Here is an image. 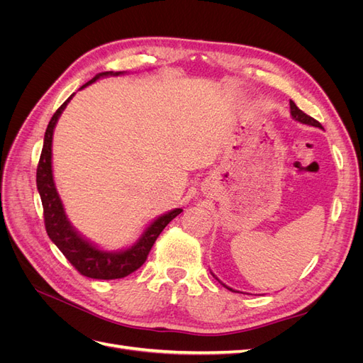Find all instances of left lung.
Segmentation results:
<instances>
[{
    "label": "left lung",
    "mask_w": 363,
    "mask_h": 363,
    "mask_svg": "<svg viewBox=\"0 0 363 363\" xmlns=\"http://www.w3.org/2000/svg\"><path fill=\"white\" fill-rule=\"evenodd\" d=\"M289 106H291V115H292V118L295 119V121H298V123H301V124H307V125H313V127H320V128H323V125L318 123L316 119H313L312 116H309V115H306L303 111H300L298 107H296V104L291 100L289 101ZM224 284V283H223ZM225 286V284H224ZM228 291H232V292H236V291H233L232 288H228V286H225Z\"/></svg>",
    "instance_id": "8db88e82"
}]
</instances>
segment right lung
<instances>
[{
    "label": "right lung",
    "mask_w": 363,
    "mask_h": 363,
    "mask_svg": "<svg viewBox=\"0 0 363 363\" xmlns=\"http://www.w3.org/2000/svg\"><path fill=\"white\" fill-rule=\"evenodd\" d=\"M121 74H124V71L100 72L96 74L92 80L83 84L82 89L87 84L94 83L95 80L101 79V77ZM72 95L57 108L56 113L52 115L45 131V138H43V147L38 163L36 184L42 200L45 228L50 239L57 245V248L63 252V256L69 260L71 265L79 271L82 276L98 280L123 279L144 265L148 257V252L151 247L155 245L156 239L162 233V230L167 227L175 216L180 215L183 212V208H174V211L159 216L145 228V232L142 233V236L138 239V242L135 245L116 252L103 251L75 232L74 227L68 221L67 213H65L56 184H54L51 167V144L54 127H56L59 116L69 103Z\"/></svg>",
    "instance_id": "1"
}]
</instances>
